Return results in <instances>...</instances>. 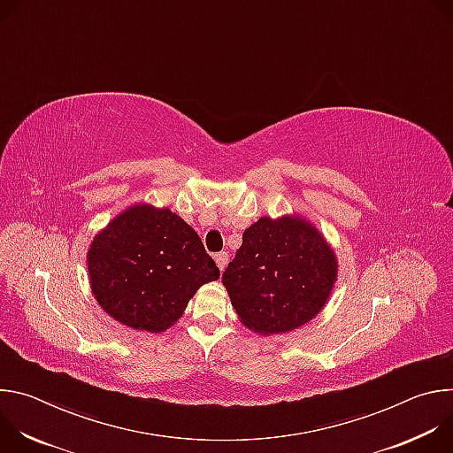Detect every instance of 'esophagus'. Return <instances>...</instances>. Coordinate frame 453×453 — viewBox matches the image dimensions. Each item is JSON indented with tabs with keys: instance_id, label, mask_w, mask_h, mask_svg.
Returning <instances> with one entry per match:
<instances>
[{
	"instance_id": "esophagus-1",
	"label": "esophagus",
	"mask_w": 453,
	"mask_h": 453,
	"mask_svg": "<svg viewBox=\"0 0 453 453\" xmlns=\"http://www.w3.org/2000/svg\"><path fill=\"white\" fill-rule=\"evenodd\" d=\"M215 262H217L219 269H220V271H224V269H226V265H227V252H226V250L217 252V254H215Z\"/></svg>"
}]
</instances>
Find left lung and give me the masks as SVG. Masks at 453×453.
I'll use <instances>...</instances> for the list:
<instances>
[{
  "label": "left lung",
  "instance_id": "obj_1",
  "mask_svg": "<svg viewBox=\"0 0 453 453\" xmlns=\"http://www.w3.org/2000/svg\"><path fill=\"white\" fill-rule=\"evenodd\" d=\"M335 280L334 250L299 217L254 222L222 274L238 317L262 335L285 334L313 319Z\"/></svg>",
  "mask_w": 453,
  "mask_h": 453
}]
</instances>
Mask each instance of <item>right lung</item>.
<instances>
[{"label": "right lung", "instance_id": "obj_1", "mask_svg": "<svg viewBox=\"0 0 453 453\" xmlns=\"http://www.w3.org/2000/svg\"><path fill=\"white\" fill-rule=\"evenodd\" d=\"M98 304L121 325L159 334L220 271L199 234L168 208L138 204L95 236L88 252Z\"/></svg>", "mask_w": 453, "mask_h": 453}]
</instances>
